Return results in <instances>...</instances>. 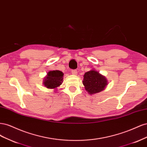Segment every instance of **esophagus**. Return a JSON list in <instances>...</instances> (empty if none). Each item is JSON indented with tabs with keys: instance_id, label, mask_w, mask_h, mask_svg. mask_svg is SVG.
<instances>
[{
	"instance_id": "34e87169",
	"label": "esophagus",
	"mask_w": 147,
	"mask_h": 147,
	"mask_svg": "<svg viewBox=\"0 0 147 147\" xmlns=\"http://www.w3.org/2000/svg\"><path fill=\"white\" fill-rule=\"evenodd\" d=\"M77 74H78L77 70H72V75H77Z\"/></svg>"
}]
</instances>
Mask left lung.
Instances as JSON below:
<instances>
[{
  "mask_svg": "<svg viewBox=\"0 0 147 147\" xmlns=\"http://www.w3.org/2000/svg\"><path fill=\"white\" fill-rule=\"evenodd\" d=\"M83 77V85L86 91L91 95L102 91L108 84L105 77L94 69L86 72Z\"/></svg>",
  "mask_w": 147,
  "mask_h": 147,
  "instance_id": "8db88e82",
  "label": "left lung"
}]
</instances>
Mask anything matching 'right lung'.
Segmentation results:
<instances>
[{
  "mask_svg": "<svg viewBox=\"0 0 147 147\" xmlns=\"http://www.w3.org/2000/svg\"><path fill=\"white\" fill-rule=\"evenodd\" d=\"M64 74L60 70H51L44 77L43 84L49 90L56 89L63 82Z\"/></svg>",
  "mask_w": 147,
  "mask_h": 147,
  "instance_id": "add662e5",
  "label": "right lung"
}]
</instances>
